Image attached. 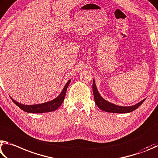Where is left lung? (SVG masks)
<instances>
[{"instance_id": "1", "label": "left lung", "mask_w": 158, "mask_h": 158, "mask_svg": "<svg viewBox=\"0 0 158 158\" xmlns=\"http://www.w3.org/2000/svg\"><path fill=\"white\" fill-rule=\"evenodd\" d=\"M92 89H93V93H94V98L95 103L99 108L103 110V111L107 112H112V113H128L134 111L135 110L138 108L143 103V102L145 101V99H143L142 101H140L139 103H137L136 105L132 106H128V107H123V106H119L114 105L113 103H110V102L105 100L104 98L101 97L100 94L98 93V91L96 88L95 81L94 80L93 81V85H92Z\"/></svg>"}]
</instances>
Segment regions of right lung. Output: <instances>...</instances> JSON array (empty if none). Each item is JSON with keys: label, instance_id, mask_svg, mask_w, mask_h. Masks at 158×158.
<instances>
[{"label": "right lung", "instance_id": "obj_1", "mask_svg": "<svg viewBox=\"0 0 158 158\" xmlns=\"http://www.w3.org/2000/svg\"><path fill=\"white\" fill-rule=\"evenodd\" d=\"M71 80L66 82L65 85L64 87L63 88L62 92L60 94V95L57 96L56 98L53 99L51 101L46 102V103H41V104H36V105H23L21 103H19L16 101L13 100L12 101L14 103H15L16 106L19 107L23 110V111L29 113H44V112H52L54 110H56L58 107H59L61 104L63 103L64 100L66 89H67V87L69 86V83H70Z\"/></svg>", "mask_w": 158, "mask_h": 158}]
</instances>
